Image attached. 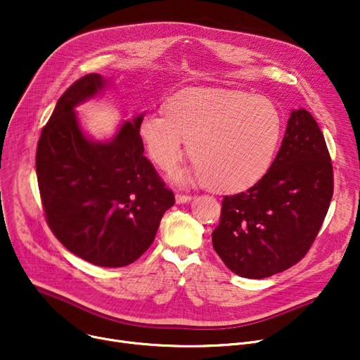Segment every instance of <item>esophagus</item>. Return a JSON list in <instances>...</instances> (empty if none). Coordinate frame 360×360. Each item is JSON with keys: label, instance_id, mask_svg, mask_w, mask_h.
Wrapping results in <instances>:
<instances>
[{"label": "esophagus", "instance_id": "esophagus-1", "mask_svg": "<svg viewBox=\"0 0 360 360\" xmlns=\"http://www.w3.org/2000/svg\"><path fill=\"white\" fill-rule=\"evenodd\" d=\"M175 200L178 204H184V202H190L193 200V195H188V194H176Z\"/></svg>", "mask_w": 360, "mask_h": 360}]
</instances>
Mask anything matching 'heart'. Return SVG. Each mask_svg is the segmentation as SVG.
I'll return each instance as SVG.
<instances>
[{
    "label": "heart",
    "instance_id": "obj_1",
    "mask_svg": "<svg viewBox=\"0 0 360 360\" xmlns=\"http://www.w3.org/2000/svg\"><path fill=\"white\" fill-rule=\"evenodd\" d=\"M166 115L148 112L139 125L150 159L170 170L185 153L194 167L178 181L207 182L223 193L255 185L274 160L283 121L267 98L243 90L188 89L166 103Z\"/></svg>",
    "mask_w": 360,
    "mask_h": 360
}]
</instances>
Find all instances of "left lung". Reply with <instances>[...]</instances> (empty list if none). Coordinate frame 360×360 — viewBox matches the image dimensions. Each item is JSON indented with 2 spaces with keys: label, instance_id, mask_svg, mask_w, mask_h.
<instances>
[{
  "label": "left lung",
  "instance_id": "8db88e82",
  "mask_svg": "<svg viewBox=\"0 0 360 360\" xmlns=\"http://www.w3.org/2000/svg\"><path fill=\"white\" fill-rule=\"evenodd\" d=\"M333 165L316 121L292 110L269 172L250 190L226 195L213 248L231 271L266 278L304 258L333 198Z\"/></svg>",
  "mask_w": 360,
  "mask_h": 360
}]
</instances>
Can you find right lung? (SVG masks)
<instances>
[{
    "mask_svg": "<svg viewBox=\"0 0 360 360\" xmlns=\"http://www.w3.org/2000/svg\"><path fill=\"white\" fill-rule=\"evenodd\" d=\"M106 83L87 74L64 91L37 143L36 175L56 239L94 266L124 267L153 243L175 195L143 155V113L108 141L84 134L74 109Z\"/></svg>",
    "mask_w": 360,
    "mask_h": 360,
    "instance_id": "1",
    "label": "right lung"
}]
</instances>
